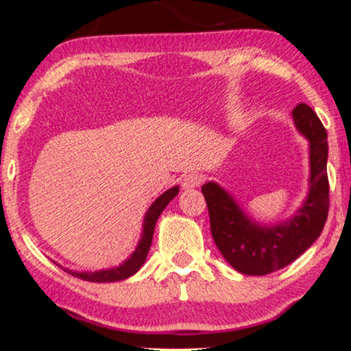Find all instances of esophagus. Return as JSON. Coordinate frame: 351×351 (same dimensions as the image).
Masks as SVG:
<instances>
[{
	"instance_id": "1",
	"label": "esophagus",
	"mask_w": 351,
	"mask_h": 351,
	"mask_svg": "<svg viewBox=\"0 0 351 351\" xmlns=\"http://www.w3.org/2000/svg\"><path fill=\"white\" fill-rule=\"evenodd\" d=\"M203 182V176L202 174H197V172H190V174H185L184 179H182V187L184 189H195V187H200Z\"/></svg>"
}]
</instances>
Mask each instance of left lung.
<instances>
[{"instance_id": "8db88e82", "label": "left lung", "mask_w": 351, "mask_h": 351, "mask_svg": "<svg viewBox=\"0 0 351 351\" xmlns=\"http://www.w3.org/2000/svg\"><path fill=\"white\" fill-rule=\"evenodd\" d=\"M295 123L309 140L311 189L302 208L287 223L261 226L242 213L232 197L215 182L202 187L210 213V228L223 257L244 275H268L289 265L321 236L328 215L327 132L306 104L293 110Z\"/></svg>"}]
</instances>
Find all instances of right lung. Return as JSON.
<instances>
[{"instance_id": "add662e5", "label": "right lung", "mask_w": 351, "mask_h": 351, "mask_svg": "<svg viewBox=\"0 0 351 351\" xmlns=\"http://www.w3.org/2000/svg\"><path fill=\"white\" fill-rule=\"evenodd\" d=\"M179 193V187L169 189L167 192H164L161 197L156 200L153 205L149 206L148 213L145 218V228H143V236L140 239V244L135 252L132 254V257L128 261H125L122 265L117 268H109V270H101V271H70L71 275H75L76 278L86 280V281H94V283H107V281H120L128 278L133 274H136L140 270V267L145 263L146 255L151 247V241H153L154 234V226L158 221L159 215L162 213V210L166 208L167 203Z\"/></svg>"}]
</instances>
